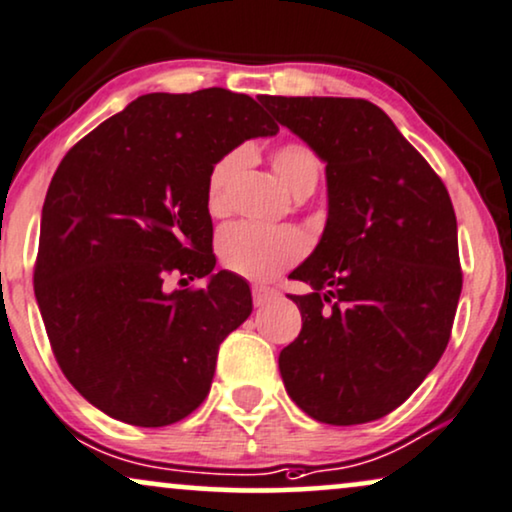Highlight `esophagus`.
Instances as JSON below:
<instances>
[{"instance_id": "34e87169", "label": "esophagus", "mask_w": 512, "mask_h": 512, "mask_svg": "<svg viewBox=\"0 0 512 512\" xmlns=\"http://www.w3.org/2000/svg\"><path fill=\"white\" fill-rule=\"evenodd\" d=\"M251 296H254V305L256 308H261V305H265V303H270L272 298H277V291L275 289H270V287H256L251 289Z\"/></svg>"}]
</instances>
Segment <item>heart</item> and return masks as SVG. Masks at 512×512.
Wrapping results in <instances>:
<instances>
[{
  "mask_svg": "<svg viewBox=\"0 0 512 512\" xmlns=\"http://www.w3.org/2000/svg\"><path fill=\"white\" fill-rule=\"evenodd\" d=\"M247 150H232L211 169L207 181V209L211 216H225L230 211V188L237 174L247 164ZM272 167L280 181L294 195H310L320 181V159L308 145L284 143L272 152ZM308 240L294 228H263L254 223L228 225L218 235V258L235 275L247 280H272L303 258Z\"/></svg>",
  "mask_w": 512,
  "mask_h": 512,
  "instance_id": "heart-1",
  "label": "heart"
}]
</instances>
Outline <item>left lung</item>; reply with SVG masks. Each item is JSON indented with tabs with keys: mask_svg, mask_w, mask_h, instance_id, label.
Here are the masks:
<instances>
[{
	"mask_svg": "<svg viewBox=\"0 0 512 512\" xmlns=\"http://www.w3.org/2000/svg\"><path fill=\"white\" fill-rule=\"evenodd\" d=\"M327 164L322 240L291 272L301 334L280 353L291 400L329 426L400 407L447 348L463 275L440 176L364 98L261 96Z\"/></svg>",
	"mask_w": 512,
	"mask_h": 512,
	"instance_id": "8db88e82",
	"label": "left lung"
}]
</instances>
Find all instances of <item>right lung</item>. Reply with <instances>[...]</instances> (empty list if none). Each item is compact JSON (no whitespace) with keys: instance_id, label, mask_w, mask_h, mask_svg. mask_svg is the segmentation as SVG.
Returning a JSON list of instances; mask_svg holds the SVG:
<instances>
[{"instance_id":"add662e5","label":"right lung","mask_w":512,"mask_h":512,"mask_svg":"<svg viewBox=\"0 0 512 512\" xmlns=\"http://www.w3.org/2000/svg\"><path fill=\"white\" fill-rule=\"evenodd\" d=\"M277 131L254 98L221 86L145 94L58 164L35 296L58 367L103 414L162 428L209 395L218 345L251 315V291L214 272L207 181L232 148ZM169 274L208 287L167 292Z\"/></svg>"}]
</instances>
